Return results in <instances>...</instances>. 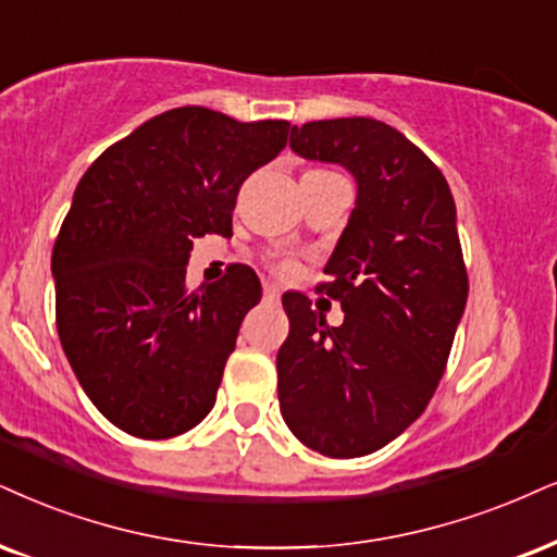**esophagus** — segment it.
Returning <instances> with one entry per match:
<instances>
[{
	"mask_svg": "<svg viewBox=\"0 0 557 557\" xmlns=\"http://www.w3.org/2000/svg\"><path fill=\"white\" fill-rule=\"evenodd\" d=\"M263 297H265V301H278V297H281V292H278V286L276 284H265L263 286Z\"/></svg>",
	"mask_w": 557,
	"mask_h": 557,
	"instance_id": "obj_1",
	"label": "esophagus"
}]
</instances>
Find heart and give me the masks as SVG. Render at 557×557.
<instances>
[{"label": "heart", "mask_w": 557, "mask_h": 557, "mask_svg": "<svg viewBox=\"0 0 557 557\" xmlns=\"http://www.w3.org/2000/svg\"><path fill=\"white\" fill-rule=\"evenodd\" d=\"M292 268H294L292 263H281V271H284V273H289V271H292Z\"/></svg>", "instance_id": "1"}]
</instances>
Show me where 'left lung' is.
Listing matches in <instances>:
<instances>
[{
	"label": "left lung",
	"instance_id": "8db88e82",
	"mask_svg": "<svg viewBox=\"0 0 557 557\" xmlns=\"http://www.w3.org/2000/svg\"><path fill=\"white\" fill-rule=\"evenodd\" d=\"M289 147L346 168L356 206L320 284L341 301L343 325H327L305 294L281 299V416L320 455H372L423 413L449 359L468 305L457 206L442 170L382 121H312L292 128Z\"/></svg>",
	"mask_w": 557,
	"mask_h": 557
}]
</instances>
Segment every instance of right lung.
<instances>
[{
    "label": "right lung",
    "mask_w": 557,
    "mask_h": 557,
    "mask_svg": "<svg viewBox=\"0 0 557 557\" xmlns=\"http://www.w3.org/2000/svg\"><path fill=\"white\" fill-rule=\"evenodd\" d=\"M286 134L289 121L185 106L141 123L82 175L51 256L57 327L82 389L126 434H185L214 408L263 289L235 265L190 292L185 265L194 237L232 235L239 185Z\"/></svg>",
    "instance_id": "1"
}]
</instances>
